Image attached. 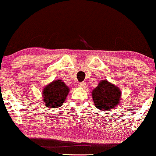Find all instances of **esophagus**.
<instances>
[{
	"instance_id": "1",
	"label": "esophagus",
	"mask_w": 156,
	"mask_h": 156,
	"mask_svg": "<svg viewBox=\"0 0 156 156\" xmlns=\"http://www.w3.org/2000/svg\"><path fill=\"white\" fill-rule=\"evenodd\" d=\"M78 86H79V87L83 88V89L86 87V83H80V84H79Z\"/></svg>"
}]
</instances>
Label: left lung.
I'll use <instances>...</instances> for the list:
<instances>
[{"instance_id":"left-lung-1","label":"left lung","mask_w":156,"mask_h":156,"mask_svg":"<svg viewBox=\"0 0 156 156\" xmlns=\"http://www.w3.org/2000/svg\"><path fill=\"white\" fill-rule=\"evenodd\" d=\"M91 96L94 106L98 110L105 111L115 108L120 103L122 92L115 85L102 80L97 87L92 90Z\"/></svg>"}]
</instances>
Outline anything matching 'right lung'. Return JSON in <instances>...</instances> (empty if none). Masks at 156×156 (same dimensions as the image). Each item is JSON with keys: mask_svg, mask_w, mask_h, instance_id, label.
Returning a JSON list of instances; mask_svg holds the SVG:
<instances>
[{"mask_svg": "<svg viewBox=\"0 0 156 156\" xmlns=\"http://www.w3.org/2000/svg\"><path fill=\"white\" fill-rule=\"evenodd\" d=\"M69 91V87L62 80H55L43 88V105L49 108L61 107L66 100Z\"/></svg>", "mask_w": 156, "mask_h": 156, "instance_id": "right-lung-1", "label": "right lung"}]
</instances>
